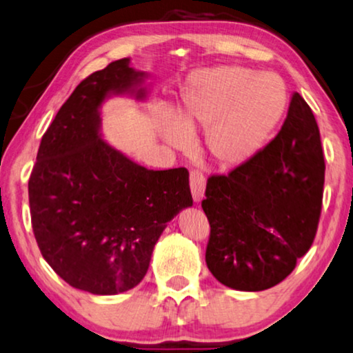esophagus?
<instances>
[{
  "label": "esophagus",
  "instance_id": "esophagus-1",
  "mask_svg": "<svg viewBox=\"0 0 353 353\" xmlns=\"http://www.w3.org/2000/svg\"><path fill=\"white\" fill-rule=\"evenodd\" d=\"M205 187H206V179L203 176L201 171L192 170L190 171V188H192V196L195 201H200L205 196Z\"/></svg>",
  "mask_w": 353,
  "mask_h": 353
}]
</instances>
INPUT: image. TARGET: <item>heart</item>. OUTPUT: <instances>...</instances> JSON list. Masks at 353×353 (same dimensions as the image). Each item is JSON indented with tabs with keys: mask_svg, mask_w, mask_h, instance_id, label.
Instances as JSON below:
<instances>
[{
	"mask_svg": "<svg viewBox=\"0 0 353 353\" xmlns=\"http://www.w3.org/2000/svg\"><path fill=\"white\" fill-rule=\"evenodd\" d=\"M286 105V86L275 73L219 65L192 75L177 123L168 121L163 132L174 147H185L188 132L208 131L206 147L212 160L235 168L261 152L280 125Z\"/></svg>",
	"mask_w": 353,
	"mask_h": 353,
	"instance_id": "1",
	"label": "heart"
}]
</instances>
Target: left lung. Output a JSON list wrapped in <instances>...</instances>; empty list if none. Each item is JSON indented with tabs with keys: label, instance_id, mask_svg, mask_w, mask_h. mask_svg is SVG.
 Returning <instances> with one entry per match:
<instances>
[{
	"label": "left lung",
	"instance_id": "8db88e82",
	"mask_svg": "<svg viewBox=\"0 0 353 353\" xmlns=\"http://www.w3.org/2000/svg\"><path fill=\"white\" fill-rule=\"evenodd\" d=\"M320 129L294 92L280 132L245 165L208 179L206 265L222 285L264 291L310 250L323 205Z\"/></svg>",
	"mask_w": 353,
	"mask_h": 353
}]
</instances>
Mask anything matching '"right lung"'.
Returning a JSON list of instances; mask_svg holds the SVG:
<instances>
[{"mask_svg":"<svg viewBox=\"0 0 353 353\" xmlns=\"http://www.w3.org/2000/svg\"><path fill=\"white\" fill-rule=\"evenodd\" d=\"M142 77L120 59L84 78L44 132L30 174L39 251L62 280L92 294L137 286L168 222L193 205L185 168L145 170L99 136L103 99Z\"/></svg>","mask_w":353,"mask_h":353,"instance_id":"obj_1","label":"right lung"}]
</instances>
